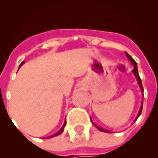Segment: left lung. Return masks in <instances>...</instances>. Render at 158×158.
<instances>
[{
	"mask_svg": "<svg viewBox=\"0 0 158 158\" xmlns=\"http://www.w3.org/2000/svg\"><path fill=\"white\" fill-rule=\"evenodd\" d=\"M126 55H127V58H128V59H129V61H131V63H132V65H133V66H134V68H133V70H132V72H133L134 75H135V76H136V77H137V82H138V84H139L140 88H141V90H142V92H143V86H142V81H141V78H140L139 74H138V71H137V62H136V61H134L133 58L131 57V56L129 55V54H128V53H127V52H126ZM142 106H141V108H140V111H139V112H138V115H137V118H138V117H139L140 115H141V113H142ZM136 120H137V119H136ZM93 124H94V123H93ZM94 126H95V127H97V129H98V130H100V131H105V132H110V131H106V130H104V129L101 128V127H97V126L96 125V124H94Z\"/></svg>",
	"mask_w": 158,
	"mask_h": 158,
	"instance_id": "1",
	"label": "left lung"
}]
</instances>
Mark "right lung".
<instances>
[{"label": "right lung", "instance_id": "right-lung-1", "mask_svg": "<svg viewBox=\"0 0 158 158\" xmlns=\"http://www.w3.org/2000/svg\"><path fill=\"white\" fill-rule=\"evenodd\" d=\"M25 61H22V62H21V65H20V66H21V65H22V64L24 63ZM20 66H19V67H20ZM65 126H66V122H65V123H64V125H63V127H61V130H60V131H58L57 133H56L55 135H54V136H53V137H55V136H57V135H60V134L61 133V132H62V131H63V130H64V127H65Z\"/></svg>", "mask_w": 158, "mask_h": 158}]
</instances>
